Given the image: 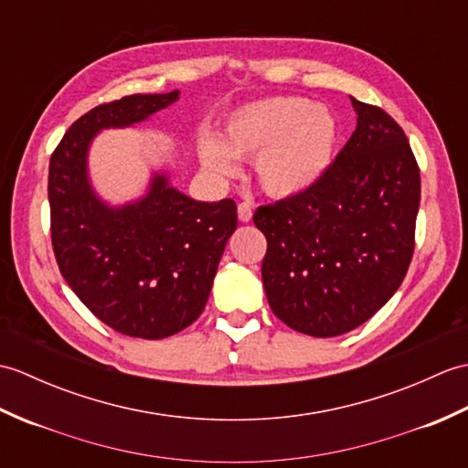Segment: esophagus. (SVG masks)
Segmentation results:
<instances>
[{
    "label": "esophagus",
    "instance_id": "1",
    "mask_svg": "<svg viewBox=\"0 0 468 468\" xmlns=\"http://www.w3.org/2000/svg\"><path fill=\"white\" fill-rule=\"evenodd\" d=\"M237 215H239L241 223H250L253 217V207L250 203H239V207H237Z\"/></svg>",
    "mask_w": 468,
    "mask_h": 468
}]
</instances>
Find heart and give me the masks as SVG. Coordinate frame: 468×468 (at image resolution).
Wrapping results in <instances>:
<instances>
[{
	"label": "heart",
	"mask_w": 468,
	"mask_h": 468,
	"mask_svg": "<svg viewBox=\"0 0 468 468\" xmlns=\"http://www.w3.org/2000/svg\"><path fill=\"white\" fill-rule=\"evenodd\" d=\"M340 124L325 104L302 96L247 102L227 116L221 141L203 134L197 151L205 171L225 178L237 173L233 156L253 158L257 183L271 197L307 193L334 163Z\"/></svg>",
	"instance_id": "1"
}]
</instances>
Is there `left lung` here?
I'll return each instance as SVG.
<instances>
[{"label":"left lung","mask_w":468,"mask_h":468,"mask_svg":"<svg viewBox=\"0 0 468 468\" xmlns=\"http://www.w3.org/2000/svg\"><path fill=\"white\" fill-rule=\"evenodd\" d=\"M356 131L307 193L260 207L261 277L273 314L295 332L342 335L399 290L414 253L420 173L402 128L350 98Z\"/></svg>","instance_id":"left-lung-1"}]
</instances>
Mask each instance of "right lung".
<instances>
[{
  "mask_svg": "<svg viewBox=\"0 0 468 468\" xmlns=\"http://www.w3.org/2000/svg\"><path fill=\"white\" fill-rule=\"evenodd\" d=\"M178 94H133L96 106L69 126L49 158L59 271L98 320L143 340L178 334L201 315L237 229V205L195 201L166 171L153 173L143 197L111 205L94 191L88 153L98 133L144 122Z\"/></svg>",
  "mask_w": 468,
  "mask_h": 468,
  "instance_id": "1",
  "label": "right lung"
}]
</instances>
